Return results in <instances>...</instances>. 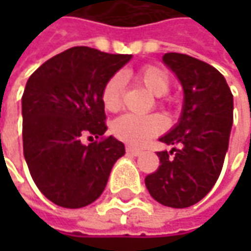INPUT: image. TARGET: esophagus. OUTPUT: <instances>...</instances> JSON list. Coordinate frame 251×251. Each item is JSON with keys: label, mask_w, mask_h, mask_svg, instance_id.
Here are the masks:
<instances>
[{"label": "esophagus", "mask_w": 251, "mask_h": 251, "mask_svg": "<svg viewBox=\"0 0 251 251\" xmlns=\"http://www.w3.org/2000/svg\"><path fill=\"white\" fill-rule=\"evenodd\" d=\"M126 152H127V154H130V155H133V157H138L139 154H142V151H141V150L133 148V147H127V148H126Z\"/></svg>", "instance_id": "esophagus-1"}]
</instances>
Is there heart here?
<instances>
[{"label": "heart", "mask_w": 251, "mask_h": 251, "mask_svg": "<svg viewBox=\"0 0 251 251\" xmlns=\"http://www.w3.org/2000/svg\"><path fill=\"white\" fill-rule=\"evenodd\" d=\"M136 78L151 94L157 97L164 96L170 88V76L167 71L155 65H148L142 68L136 74ZM122 87H124V78L119 74L110 76L104 84L101 90V101L107 110L115 112L121 107ZM164 126H166L164 119L158 115L141 116L133 113H125L113 121L112 130L119 139L125 141L127 144L142 145L150 138L160 133L164 129Z\"/></svg>", "instance_id": "1"}]
</instances>
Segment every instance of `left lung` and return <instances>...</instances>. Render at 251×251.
Wrapping results in <instances>:
<instances>
[{
	"instance_id": "obj_1",
	"label": "left lung",
	"mask_w": 251,
	"mask_h": 251,
	"mask_svg": "<svg viewBox=\"0 0 251 251\" xmlns=\"http://www.w3.org/2000/svg\"><path fill=\"white\" fill-rule=\"evenodd\" d=\"M164 65L183 88L176 124L158 139L178 145L157 152L160 167L147 176L150 195L164 206L187 208L203 199L223 170L232 126V94L224 75L206 62L183 53H166Z\"/></svg>"
}]
</instances>
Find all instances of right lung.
<instances>
[{
  "instance_id": "1",
  "label": "right lung",
  "mask_w": 251,
  "mask_h": 251,
  "mask_svg": "<svg viewBox=\"0 0 251 251\" xmlns=\"http://www.w3.org/2000/svg\"><path fill=\"white\" fill-rule=\"evenodd\" d=\"M132 55L75 46L50 58L27 79L22 97L23 151L39 190L55 205L78 209L104 190L125 145L107 130L101 90ZM91 138V136H90Z\"/></svg>"
}]
</instances>
